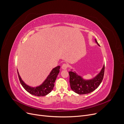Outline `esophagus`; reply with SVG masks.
<instances>
[{
	"label": "esophagus",
	"instance_id": "1",
	"mask_svg": "<svg viewBox=\"0 0 124 124\" xmlns=\"http://www.w3.org/2000/svg\"><path fill=\"white\" fill-rule=\"evenodd\" d=\"M68 68V65L66 63H63L62 66V68L63 70H66Z\"/></svg>",
	"mask_w": 124,
	"mask_h": 124
}]
</instances>
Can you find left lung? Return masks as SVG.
<instances>
[{"label":"left lung","instance_id":"8db88e82","mask_svg":"<svg viewBox=\"0 0 124 124\" xmlns=\"http://www.w3.org/2000/svg\"><path fill=\"white\" fill-rule=\"evenodd\" d=\"M95 41L97 44L100 46L96 39H95ZM72 70H71V71L69 72L70 83L72 90L78 94H86L95 90L101 84L104 76V65L100 73L90 80L84 79L76 72H73Z\"/></svg>","mask_w":124,"mask_h":124}]
</instances>
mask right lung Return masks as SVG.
I'll return each instance as SVG.
<instances>
[{
  "instance_id": "right-lung-1",
  "label": "right lung",
  "mask_w": 124,
  "mask_h": 124,
  "mask_svg": "<svg viewBox=\"0 0 124 124\" xmlns=\"http://www.w3.org/2000/svg\"><path fill=\"white\" fill-rule=\"evenodd\" d=\"M60 66H59L53 69L43 83L36 87H31L27 85L22 80L17 70V72L21 85L28 92L36 96H44L47 95L53 90L54 86V82L60 72Z\"/></svg>"
}]
</instances>
